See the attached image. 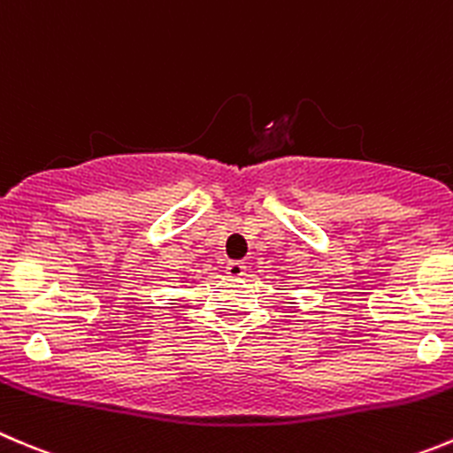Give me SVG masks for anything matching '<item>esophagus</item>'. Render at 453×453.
Instances as JSON below:
<instances>
[{"instance_id":"34e87169","label":"esophagus","mask_w":453,"mask_h":453,"mask_svg":"<svg viewBox=\"0 0 453 453\" xmlns=\"http://www.w3.org/2000/svg\"><path fill=\"white\" fill-rule=\"evenodd\" d=\"M226 274L230 276V279H241V276H245L243 261H227Z\"/></svg>"}]
</instances>
